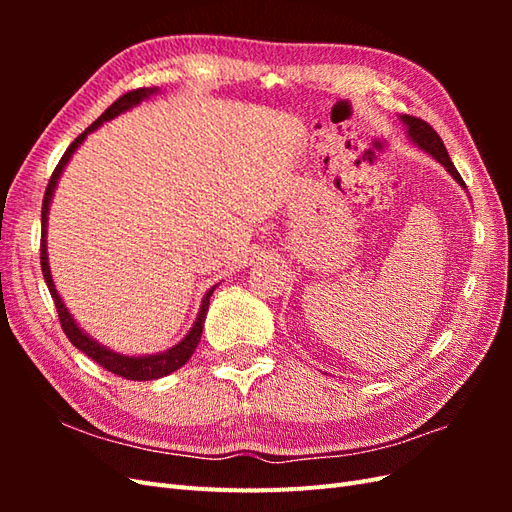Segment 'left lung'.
Returning a JSON list of instances; mask_svg holds the SVG:
<instances>
[{
    "mask_svg": "<svg viewBox=\"0 0 512 512\" xmlns=\"http://www.w3.org/2000/svg\"><path fill=\"white\" fill-rule=\"evenodd\" d=\"M399 119L404 121V126H406V132H408L410 141H412L418 149H423L425 153H429V156H431L433 160L440 162V164L446 168V173L451 175V177L461 185V188H466V183H463L461 175L457 173L455 164L451 162V158H448V151H446V147H444V143H442V138L438 136V132L433 130L427 121L418 119V117L401 115Z\"/></svg>",
    "mask_w": 512,
    "mask_h": 512,
    "instance_id": "1",
    "label": "left lung"
}]
</instances>
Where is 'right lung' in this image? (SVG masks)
I'll list each match as a JSON object with an SVG mask.
<instances>
[{"mask_svg": "<svg viewBox=\"0 0 512 512\" xmlns=\"http://www.w3.org/2000/svg\"><path fill=\"white\" fill-rule=\"evenodd\" d=\"M158 87H143V89H134V91H128V94H123L119 100H115L111 106L106 108V111L91 123V126L81 134L74 138V143L66 149L64 156H61L59 164L55 166L53 175H51V181L49 185H46V192H44V200H42V239H40V265H42V275H44V282L46 286H49V292L51 297L55 301V307H57V314H59V322H61V329H64L66 337L72 342V346L79 348L81 352H85L89 359H94L98 365H102L104 369L111 371V374H117L121 378L126 380H158V378H164L168 374H173V371H177L179 367H183L185 363L190 361V356L194 354L198 342H200V335H203V327H205V318H207V309H209V299L211 294L215 290V286H211L205 297H203V303H200V309H198V316L192 324V329L188 331V335H185L179 344H175L173 348H168L164 352H156V354H143V356H128V354H121V352H115L111 348H106L104 344L96 342L94 337L87 335L79 324H76V320L72 318V314L68 312L66 303L61 301L59 292L55 288V282H53V275H51V267H49V252H46V224H49V209H51V200H53V194H55V188H57V181L61 177V173H64L66 164L70 162V158L74 156V151L79 149L83 145V141L87 138V134H91L94 130H98L104 121H111L115 117H119L121 113L130 111V108L138 106L143 100L151 98L153 94H158Z\"/></svg>", "mask_w": 512, "mask_h": 512, "instance_id": "1", "label": "right lung"}]
</instances>
